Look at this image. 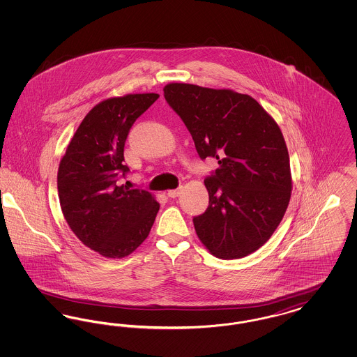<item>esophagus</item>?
<instances>
[{"instance_id":"obj_1","label":"esophagus","mask_w":357,"mask_h":357,"mask_svg":"<svg viewBox=\"0 0 357 357\" xmlns=\"http://www.w3.org/2000/svg\"><path fill=\"white\" fill-rule=\"evenodd\" d=\"M182 192V187H179V188H175V190H170L169 192H167V195L170 197V198H176V197H179V194Z\"/></svg>"}]
</instances>
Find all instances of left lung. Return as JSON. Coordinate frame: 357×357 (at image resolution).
Here are the masks:
<instances>
[{"mask_svg":"<svg viewBox=\"0 0 357 357\" xmlns=\"http://www.w3.org/2000/svg\"><path fill=\"white\" fill-rule=\"evenodd\" d=\"M201 159L220 167L204 179L208 207L194 227L222 259L258 250L282 221L291 192L288 149L275 120L249 95L186 83L163 88Z\"/></svg>","mask_w":357,"mask_h":357,"instance_id":"8db88e82","label":"left lung"}]
</instances>
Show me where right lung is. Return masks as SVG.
I'll use <instances>...</instances> for the list:
<instances>
[{"instance_id":"right-lung-1","label":"right lung","mask_w":357,"mask_h":357,"mask_svg":"<svg viewBox=\"0 0 357 357\" xmlns=\"http://www.w3.org/2000/svg\"><path fill=\"white\" fill-rule=\"evenodd\" d=\"M158 98L128 93L96 104L60 160L57 190L63 215L85 246L107 258L135 252L159 211L151 192L120 185L130 171L123 163L130 128Z\"/></svg>"}]
</instances>
